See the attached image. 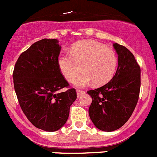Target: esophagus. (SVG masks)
Returning <instances> with one entry per match:
<instances>
[{
  "label": "esophagus",
  "instance_id": "1",
  "mask_svg": "<svg viewBox=\"0 0 157 157\" xmlns=\"http://www.w3.org/2000/svg\"><path fill=\"white\" fill-rule=\"evenodd\" d=\"M83 94H85V91H84V90H77V96L78 97H80L81 95H82Z\"/></svg>",
  "mask_w": 157,
  "mask_h": 157
}]
</instances>
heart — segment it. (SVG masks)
Wrapping results in <instances>:
<instances>
[{"label":"heart","mask_w":157,"mask_h":157,"mask_svg":"<svg viewBox=\"0 0 157 157\" xmlns=\"http://www.w3.org/2000/svg\"><path fill=\"white\" fill-rule=\"evenodd\" d=\"M61 72L68 82L75 81L78 87H83L92 82L101 86L113 78L118 66L117 55L104 45L93 41H82L75 44L71 54H63L58 57Z\"/></svg>","instance_id":"heart-1"}]
</instances>
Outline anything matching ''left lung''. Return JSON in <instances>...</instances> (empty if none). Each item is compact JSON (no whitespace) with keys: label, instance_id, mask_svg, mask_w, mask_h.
<instances>
[{"label":"left lung","instance_id":"8db88e82","mask_svg":"<svg viewBox=\"0 0 157 157\" xmlns=\"http://www.w3.org/2000/svg\"><path fill=\"white\" fill-rule=\"evenodd\" d=\"M113 46L118 54L116 75L104 86L87 91L92 98L90 120L103 132L117 130L129 120L140 90V67L132 53L120 44Z\"/></svg>","mask_w":157,"mask_h":157}]
</instances>
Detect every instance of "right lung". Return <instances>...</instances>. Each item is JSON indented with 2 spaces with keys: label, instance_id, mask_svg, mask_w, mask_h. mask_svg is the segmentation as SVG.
<instances>
[{
  "label": "right lung",
  "instance_id": "1",
  "mask_svg": "<svg viewBox=\"0 0 157 157\" xmlns=\"http://www.w3.org/2000/svg\"><path fill=\"white\" fill-rule=\"evenodd\" d=\"M60 51L57 39L40 40L21 54L13 73L21 108L33 126L46 132L66 124L77 99L75 88L60 91L69 86L58 66Z\"/></svg>",
  "mask_w": 157,
  "mask_h": 157
}]
</instances>
